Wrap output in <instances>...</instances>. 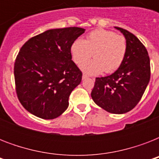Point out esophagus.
<instances>
[{
    "label": "esophagus",
    "instance_id": "1",
    "mask_svg": "<svg viewBox=\"0 0 159 159\" xmlns=\"http://www.w3.org/2000/svg\"><path fill=\"white\" fill-rule=\"evenodd\" d=\"M89 77L88 75L83 74V75H82V79H86V78H87V77Z\"/></svg>",
    "mask_w": 159,
    "mask_h": 159
}]
</instances>
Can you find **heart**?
Wrapping results in <instances>:
<instances>
[{
	"label": "heart",
	"instance_id": "obj_1",
	"mask_svg": "<svg viewBox=\"0 0 159 159\" xmlns=\"http://www.w3.org/2000/svg\"><path fill=\"white\" fill-rule=\"evenodd\" d=\"M126 52L125 38L106 30L92 31L85 40L77 39L71 45L72 60L78 66L93 54L94 59L82 66V70L89 74H98L103 71L106 73L116 72L123 63Z\"/></svg>",
	"mask_w": 159,
	"mask_h": 159
}]
</instances>
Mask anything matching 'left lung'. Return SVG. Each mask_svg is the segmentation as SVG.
Listing matches in <instances>:
<instances>
[{
    "mask_svg": "<svg viewBox=\"0 0 159 159\" xmlns=\"http://www.w3.org/2000/svg\"><path fill=\"white\" fill-rule=\"evenodd\" d=\"M127 52L123 63L110 76L97 77L92 98L97 106L112 114H124L137 106L150 80V59L145 46L125 29Z\"/></svg>",
    "mask_w": 159,
    "mask_h": 159,
    "instance_id": "1",
    "label": "left lung"
}]
</instances>
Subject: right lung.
I'll return each instance as SVG.
<instances>
[{"label": "right lung", "instance_id": "add662e5", "mask_svg": "<svg viewBox=\"0 0 159 159\" xmlns=\"http://www.w3.org/2000/svg\"><path fill=\"white\" fill-rule=\"evenodd\" d=\"M85 32L79 27L49 30L24 43L14 65L16 92L24 108L52 120L68 106L82 72L72 60L71 45Z\"/></svg>", "mask_w": 159, "mask_h": 159}]
</instances>
